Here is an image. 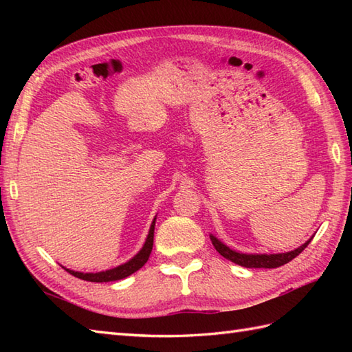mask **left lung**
I'll list each match as a JSON object with an SVG mask.
<instances>
[{"instance_id": "obj_1", "label": "left lung", "mask_w": 352, "mask_h": 352, "mask_svg": "<svg viewBox=\"0 0 352 352\" xmlns=\"http://www.w3.org/2000/svg\"><path fill=\"white\" fill-rule=\"evenodd\" d=\"M310 237L307 242L304 245H301L300 248H296L294 251H289V252H278V254H245V252H239L231 250L230 246H227L226 243H222L218 237L210 234V241L213 243V246L216 248L222 257H226L227 260L233 261L236 265H241L243 267H278L289 263L290 260H294L296 256H300V254L305 250V246H307L311 242Z\"/></svg>"}]
</instances>
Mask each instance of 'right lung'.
Segmentation results:
<instances>
[{"label": "right lung", "mask_w": 352, "mask_h": 352, "mask_svg": "<svg viewBox=\"0 0 352 352\" xmlns=\"http://www.w3.org/2000/svg\"><path fill=\"white\" fill-rule=\"evenodd\" d=\"M155 219L157 218L153 219L151 227H149L144 246H142L136 256L130 258L129 261H125L124 265H119L113 269H107V271H101V272H78V271H72V269H66L65 266H63V269L66 272H69L71 275L77 276V278H80V280L92 281V283H107V281H118V280L126 278L129 275L139 271V269L144 266L146 263V260L149 258V254H151V251H153V243H154Z\"/></svg>", "instance_id": "right-lung-1"}]
</instances>
